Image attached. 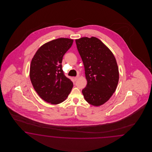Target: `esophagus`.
I'll return each mask as SVG.
<instances>
[{
	"instance_id": "34e87169",
	"label": "esophagus",
	"mask_w": 152,
	"mask_h": 152,
	"mask_svg": "<svg viewBox=\"0 0 152 152\" xmlns=\"http://www.w3.org/2000/svg\"><path fill=\"white\" fill-rule=\"evenodd\" d=\"M79 77H80V76H79V75H77L76 77H75V80L76 81L78 78H79Z\"/></svg>"
}]
</instances>
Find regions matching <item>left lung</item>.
<instances>
[{
	"mask_svg": "<svg viewBox=\"0 0 152 152\" xmlns=\"http://www.w3.org/2000/svg\"><path fill=\"white\" fill-rule=\"evenodd\" d=\"M85 68L86 87L82 91L85 100L93 106L108 101L116 89L119 72L115 56L96 37L75 40Z\"/></svg>",
	"mask_w": 152,
	"mask_h": 152,
	"instance_id": "1",
	"label": "left lung"
}]
</instances>
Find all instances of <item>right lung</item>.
<instances>
[{"mask_svg":"<svg viewBox=\"0 0 152 152\" xmlns=\"http://www.w3.org/2000/svg\"><path fill=\"white\" fill-rule=\"evenodd\" d=\"M74 40L60 38L41 46L30 65L29 77L38 95L53 105L64 101L73 88V83L64 76L62 61Z\"/></svg>","mask_w":152,"mask_h":152,"instance_id":"add662e5","label":"right lung"}]
</instances>
